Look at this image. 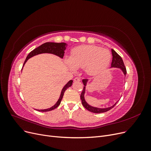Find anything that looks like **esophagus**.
I'll return each mask as SVG.
<instances>
[{
  "label": "esophagus",
  "mask_w": 151,
  "mask_h": 151,
  "mask_svg": "<svg viewBox=\"0 0 151 151\" xmlns=\"http://www.w3.org/2000/svg\"><path fill=\"white\" fill-rule=\"evenodd\" d=\"M81 81L80 78H79V77H76V78H74V82H79Z\"/></svg>",
  "instance_id": "1"
}]
</instances>
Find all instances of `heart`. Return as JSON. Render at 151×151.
Segmentation results:
<instances>
[{
  "label": "heart",
  "mask_w": 151,
  "mask_h": 151,
  "mask_svg": "<svg viewBox=\"0 0 151 151\" xmlns=\"http://www.w3.org/2000/svg\"><path fill=\"white\" fill-rule=\"evenodd\" d=\"M111 53L106 48H101L91 45H84L73 49L67 64L72 69L86 68L90 75L97 74L109 64Z\"/></svg>",
  "instance_id": "1"
}]
</instances>
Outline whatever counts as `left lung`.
Segmentation results:
<instances>
[{
    "label": "left lung",
    "mask_w": 151,
    "mask_h": 151,
    "mask_svg": "<svg viewBox=\"0 0 151 151\" xmlns=\"http://www.w3.org/2000/svg\"><path fill=\"white\" fill-rule=\"evenodd\" d=\"M111 53H112V56H113V58H112V62H111V67H115V68H120V69L122 70L123 74L125 76L127 74V70L126 68L125 67L124 63H123V61L122 60V57L118 55L115 50L111 49ZM88 79H83V83L84 84V88L83 91H82L81 94V99L82 101V104L84 106V107L88 109V111L93 112L94 113H104V112H106L108 111H109V109H111V108H113L114 106H115L117 102H116L115 104H114L113 106H110V107H108V108H97V107H94L91 106L86 101L85 98H84V94L86 92V86L87 85V83H88Z\"/></svg>",
    "instance_id": "8db88e82"
}]
</instances>
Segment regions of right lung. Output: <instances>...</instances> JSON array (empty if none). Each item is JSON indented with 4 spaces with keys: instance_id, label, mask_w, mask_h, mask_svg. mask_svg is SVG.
<instances>
[{
    "instance_id": "add662e5",
    "label": "right lung",
    "mask_w": 151,
    "mask_h": 151,
    "mask_svg": "<svg viewBox=\"0 0 151 151\" xmlns=\"http://www.w3.org/2000/svg\"><path fill=\"white\" fill-rule=\"evenodd\" d=\"M67 47V44L65 43H53V42H47L42 44V45H40V47H37L36 48L34 49L33 51H31L29 54L27 56L26 60L24 61V65L27 62V60H28L29 58H31L32 57L35 56L36 55L41 54V53H52L55 55L57 56H58L60 58H63V55H64V51L66 49V47ZM73 81L70 80L68 82V83L65 84V86L63 87L62 91H61V94L60 96V98H59L57 102L55 103V104H54L53 106L51 108H48V109H36L39 111H42V112H46V111H52L53 109H55L57 108L59 105H60L61 101L62 99V98L63 96V94H64L65 91L67 88L70 87L72 84Z\"/></svg>"
}]
</instances>
